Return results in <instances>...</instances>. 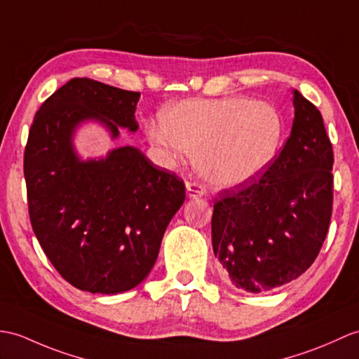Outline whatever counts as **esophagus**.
<instances>
[{"label":"esophagus","instance_id":"34e87169","mask_svg":"<svg viewBox=\"0 0 359 359\" xmlns=\"http://www.w3.org/2000/svg\"><path fill=\"white\" fill-rule=\"evenodd\" d=\"M187 191H188V197H202L205 194V188L197 182H188Z\"/></svg>","mask_w":359,"mask_h":359}]
</instances>
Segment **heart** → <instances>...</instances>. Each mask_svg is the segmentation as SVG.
Returning <instances> with one entry per match:
<instances>
[{
    "mask_svg": "<svg viewBox=\"0 0 359 359\" xmlns=\"http://www.w3.org/2000/svg\"><path fill=\"white\" fill-rule=\"evenodd\" d=\"M151 144L194 156L196 171L214 187L232 188L269 168L285 136L281 113L245 96L187 99L165 107L148 125Z\"/></svg>",
    "mask_w": 359,
    "mask_h": 359,
    "instance_id": "heart-1",
    "label": "heart"
}]
</instances>
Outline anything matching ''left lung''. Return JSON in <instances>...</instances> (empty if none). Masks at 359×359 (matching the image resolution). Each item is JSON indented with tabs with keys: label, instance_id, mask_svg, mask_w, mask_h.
<instances>
[{
	"label": "left lung",
	"instance_id": "1",
	"mask_svg": "<svg viewBox=\"0 0 359 359\" xmlns=\"http://www.w3.org/2000/svg\"><path fill=\"white\" fill-rule=\"evenodd\" d=\"M285 147L260 177L223 189L212 212V249L228 281L266 292L311 268L327 236L333 149L323 116L294 90Z\"/></svg>",
	"mask_w": 359,
	"mask_h": 359
}]
</instances>
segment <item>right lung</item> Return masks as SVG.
Segmentation results:
<instances>
[{
	"label": "right lung",
	"instance_id": "add662e5",
	"mask_svg": "<svg viewBox=\"0 0 359 359\" xmlns=\"http://www.w3.org/2000/svg\"><path fill=\"white\" fill-rule=\"evenodd\" d=\"M139 91L73 78L39 107L24 151L29 215L47 258L72 286L91 294L136 287L153 269L185 183L135 147L82 162L73 149L81 122L119 136L137 130Z\"/></svg>",
	"mask_w": 359,
	"mask_h": 359
}]
</instances>
